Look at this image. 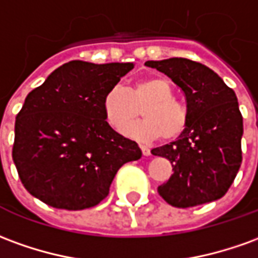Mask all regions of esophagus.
<instances>
[{"mask_svg":"<svg viewBox=\"0 0 258 258\" xmlns=\"http://www.w3.org/2000/svg\"><path fill=\"white\" fill-rule=\"evenodd\" d=\"M140 148H141L142 155H144V156H149V155H151V149L148 147H145V145H140Z\"/></svg>","mask_w":258,"mask_h":258,"instance_id":"obj_1","label":"esophagus"}]
</instances>
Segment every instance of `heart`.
Masks as SVG:
<instances>
[{"instance_id": "b5f03b06", "label": "heart", "mask_w": 258, "mask_h": 258, "mask_svg": "<svg viewBox=\"0 0 258 258\" xmlns=\"http://www.w3.org/2000/svg\"><path fill=\"white\" fill-rule=\"evenodd\" d=\"M144 113V120L130 124L125 134L141 141H154L163 137L174 141L184 134L188 125V110L174 99L173 86L162 77H149L134 82L130 89L116 85L106 92L103 113L106 121L117 131Z\"/></svg>"}]
</instances>
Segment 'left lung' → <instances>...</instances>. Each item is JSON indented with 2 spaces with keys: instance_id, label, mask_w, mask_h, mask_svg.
I'll list each match as a JSON object with an SVG mask.
<instances>
[{
  "instance_id": "obj_1",
  "label": "left lung",
  "mask_w": 258,
  "mask_h": 258,
  "mask_svg": "<svg viewBox=\"0 0 258 258\" xmlns=\"http://www.w3.org/2000/svg\"><path fill=\"white\" fill-rule=\"evenodd\" d=\"M183 91L188 125L176 141L151 152L170 160L173 174L158 187L167 204L188 208L223 197L242 165L243 117L233 89L211 68L187 58L147 61Z\"/></svg>"
}]
</instances>
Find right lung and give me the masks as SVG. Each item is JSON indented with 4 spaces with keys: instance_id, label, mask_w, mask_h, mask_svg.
<instances>
[{
    "instance_id": "right-lung-1",
    "label": "right lung",
    "mask_w": 258,
    "mask_h": 258,
    "mask_svg": "<svg viewBox=\"0 0 258 258\" xmlns=\"http://www.w3.org/2000/svg\"><path fill=\"white\" fill-rule=\"evenodd\" d=\"M133 62L70 61L29 93L15 120L12 159L32 196L78 211L107 197L117 170L141 149L106 121L103 98Z\"/></svg>"
}]
</instances>
